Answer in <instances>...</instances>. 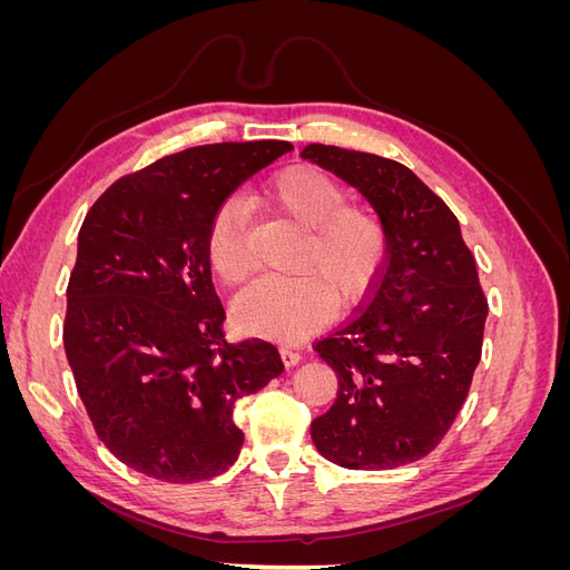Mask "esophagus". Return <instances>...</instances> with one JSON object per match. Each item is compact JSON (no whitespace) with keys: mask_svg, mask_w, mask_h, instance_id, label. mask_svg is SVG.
I'll return each mask as SVG.
<instances>
[{"mask_svg":"<svg viewBox=\"0 0 570 570\" xmlns=\"http://www.w3.org/2000/svg\"><path fill=\"white\" fill-rule=\"evenodd\" d=\"M281 356H283V364L285 366H297L302 361V354L295 352L292 347H281Z\"/></svg>","mask_w":570,"mask_h":570,"instance_id":"obj_1","label":"esophagus"}]
</instances>
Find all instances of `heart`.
I'll return each instance as SVG.
<instances>
[{
  "label": "heart",
  "instance_id": "obj_1",
  "mask_svg": "<svg viewBox=\"0 0 570 570\" xmlns=\"http://www.w3.org/2000/svg\"><path fill=\"white\" fill-rule=\"evenodd\" d=\"M275 209L306 228L295 278L254 283L235 302V321L245 333L295 342L314 333L333 306L364 299L387 262L390 235L383 216L368 204H350L340 180L316 166L287 168L268 187ZM206 256L220 283L243 285L252 273L247 212L237 199L216 212Z\"/></svg>",
  "mask_w": 570,
  "mask_h": 570
}]
</instances>
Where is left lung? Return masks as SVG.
<instances>
[{"label": "left lung", "mask_w": 570, "mask_h": 570, "mask_svg": "<svg viewBox=\"0 0 570 570\" xmlns=\"http://www.w3.org/2000/svg\"><path fill=\"white\" fill-rule=\"evenodd\" d=\"M302 157L354 185L390 235L364 304L314 344L337 400L312 440L342 469H396L433 452L469 396L488 318L475 258L450 206L404 164L331 145Z\"/></svg>", "instance_id": "8db88e82"}]
</instances>
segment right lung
Wrapping results in <instances>:
<instances>
[{
  "label": "right lung",
  "instance_id": "add662e5",
  "mask_svg": "<svg viewBox=\"0 0 570 570\" xmlns=\"http://www.w3.org/2000/svg\"><path fill=\"white\" fill-rule=\"evenodd\" d=\"M289 149L189 147L116 180L82 220L63 350L97 438L137 473L228 471L245 442L237 400L285 371L271 342L226 340L206 235L223 202Z\"/></svg>",
  "mask_w": 570,
  "mask_h": 570
}]
</instances>
